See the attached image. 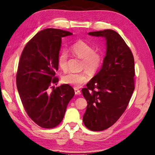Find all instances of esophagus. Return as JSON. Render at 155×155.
<instances>
[{
    "label": "esophagus",
    "mask_w": 155,
    "mask_h": 155,
    "mask_svg": "<svg viewBox=\"0 0 155 155\" xmlns=\"http://www.w3.org/2000/svg\"><path fill=\"white\" fill-rule=\"evenodd\" d=\"M74 92H75V94L76 95H80L81 94V91L79 90V89L78 88V87H74Z\"/></svg>",
    "instance_id": "esophagus-1"
}]
</instances>
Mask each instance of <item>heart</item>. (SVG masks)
I'll list each match as a JSON object with an SVG mask.
<instances>
[{"label":"heart","instance_id":"1","mask_svg":"<svg viewBox=\"0 0 155 155\" xmlns=\"http://www.w3.org/2000/svg\"><path fill=\"white\" fill-rule=\"evenodd\" d=\"M72 54L83 60L81 68L86 69L91 74H95L100 70L104 62L103 54L95 51V47L83 40H78L70 47ZM68 54L66 51L61 52L58 58V65L60 69L65 72L67 70ZM89 78L88 73L85 71L78 73H68L61 78L65 84L80 87L87 82Z\"/></svg>","mask_w":155,"mask_h":155}]
</instances>
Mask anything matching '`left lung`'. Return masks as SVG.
<instances>
[{"label":"left lung","instance_id":"obj_1","mask_svg":"<svg viewBox=\"0 0 155 155\" xmlns=\"http://www.w3.org/2000/svg\"><path fill=\"white\" fill-rule=\"evenodd\" d=\"M106 41L102 68L82 89L87 107L83 123L91 131L113 125L127 107L135 89L134 58L131 49L117 32L104 30L89 32Z\"/></svg>","mask_w":155,"mask_h":155}]
</instances>
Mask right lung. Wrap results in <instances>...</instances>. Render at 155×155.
Segmentation results:
<instances>
[{
  "label": "right lung",
  "mask_w": 155,
  "mask_h": 155,
  "mask_svg": "<svg viewBox=\"0 0 155 155\" xmlns=\"http://www.w3.org/2000/svg\"><path fill=\"white\" fill-rule=\"evenodd\" d=\"M68 31L47 28L30 39L21 53L16 74V85L28 117L43 128L57 127L63 120L74 91L68 84L53 87L59 78L58 58L61 38L72 35Z\"/></svg>",
  "instance_id": "right-lung-1"
}]
</instances>
